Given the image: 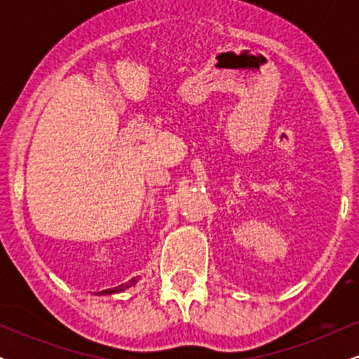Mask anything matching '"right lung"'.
<instances>
[{
    "mask_svg": "<svg viewBox=\"0 0 359 359\" xmlns=\"http://www.w3.org/2000/svg\"><path fill=\"white\" fill-rule=\"evenodd\" d=\"M137 282H138V277H135V278L128 280L126 283H121V285H118V287H114V288H108V290H101V292H97L96 295H111V294H118V292H123V290H126V288L133 287L135 283H137Z\"/></svg>",
    "mask_w": 359,
    "mask_h": 359,
    "instance_id": "add662e5",
    "label": "right lung"
}]
</instances>
